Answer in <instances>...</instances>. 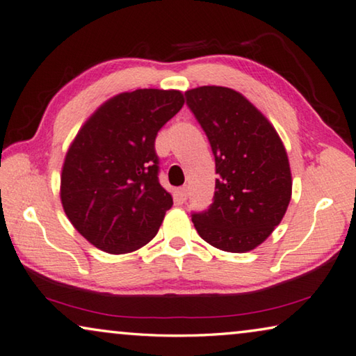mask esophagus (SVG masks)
I'll use <instances>...</instances> for the list:
<instances>
[{
  "instance_id": "obj_1",
  "label": "esophagus",
  "mask_w": 356,
  "mask_h": 356,
  "mask_svg": "<svg viewBox=\"0 0 356 356\" xmlns=\"http://www.w3.org/2000/svg\"><path fill=\"white\" fill-rule=\"evenodd\" d=\"M178 197H179V200H186L188 199V186H181V188H178Z\"/></svg>"
}]
</instances>
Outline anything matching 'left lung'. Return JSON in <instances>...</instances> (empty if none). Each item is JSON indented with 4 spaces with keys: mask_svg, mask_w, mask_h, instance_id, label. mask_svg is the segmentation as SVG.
I'll return each mask as SVG.
<instances>
[{
    "mask_svg": "<svg viewBox=\"0 0 356 356\" xmlns=\"http://www.w3.org/2000/svg\"><path fill=\"white\" fill-rule=\"evenodd\" d=\"M184 95L220 175L209 210L193 213L194 227L215 248L247 253L273 232L291 200L285 146L264 114L238 92L202 86Z\"/></svg>",
    "mask_w": 356,
    "mask_h": 356,
    "instance_id": "left-lung-1",
    "label": "left lung"
}]
</instances>
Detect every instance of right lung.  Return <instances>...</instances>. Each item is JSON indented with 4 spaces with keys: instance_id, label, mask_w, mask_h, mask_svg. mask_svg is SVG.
I'll list each match as a JSON object with an SVG mask.
<instances>
[{
    "instance_id": "right-lung-1",
    "label": "right lung",
    "mask_w": 356,
    "mask_h": 356,
    "mask_svg": "<svg viewBox=\"0 0 356 356\" xmlns=\"http://www.w3.org/2000/svg\"><path fill=\"white\" fill-rule=\"evenodd\" d=\"M184 105L179 90L124 92L97 109L65 156L60 199L76 231L124 254L154 238L173 199L159 183L154 141Z\"/></svg>"
}]
</instances>
